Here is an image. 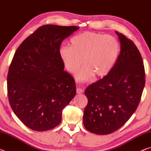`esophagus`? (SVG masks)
I'll use <instances>...</instances> for the list:
<instances>
[{"instance_id": "esophagus-1", "label": "esophagus", "mask_w": 151, "mask_h": 151, "mask_svg": "<svg viewBox=\"0 0 151 151\" xmlns=\"http://www.w3.org/2000/svg\"><path fill=\"white\" fill-rule=\"evenodd\" d=\"M83 93V90L81 88H76V93L77 94H81Z\"/></svg>"}]
</instances>
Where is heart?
<instances>
[{"label":"heart","mask_w":151,"mask_h":151,"mask_svg":"<svg viewBox=\"0 0 151 151\" xmlns=\"http://www.w3.org/2000/svg\"><path fill=\"white\" fill-rule=\"evenodd\" d=\"M71 47L63 46L59 54L66 69L76 74L78 81H88L106 76L113 68L118 59L119 42L115 37L101 33L86 31L73 37Z\"/></svg>","instance_id":"1"}]
</instances>
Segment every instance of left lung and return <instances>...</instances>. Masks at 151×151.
Instances as JSON below:
<instances>
[{"label": "left lung", "mask_w": 151, "mask_h": 151, "mask_svg": "<svg viewBox=\"0 0 151 151\" xmlns=\"http://www.w3.org/2000/svg\"><path fill=\"white\" fill-rule=\"evenodd\" d=\"M121 52L106 76L89 85L85 94L88 104L83 114L86 130L96 134L116 131L137 109L145 85L141 55L131 39L116 31Z\"/></svg>", "instance_id": "8db88e82"}]
</instances>
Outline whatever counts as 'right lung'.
Instances as JSON below:
<instances>
[{
  "instance_id": "1",
  "label": "right lung",
  "mask_w": 151,
  "mask_h": 151,
  "mask_svg": "<svg viewBox=\"0 0 151 151\" xmlns=\"http://www.w3.org/2000/svg\"><path fill=\"white\" fill-rule=\"evenodd\" d=\"M78 29L43 25L14 53L7 76L9 101L30 129L45 131L58 126L63 110L75 96V79L64 70L59 50L63 40Z\"/></svg>"
}]
</instances>
